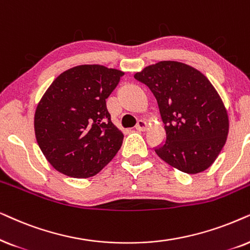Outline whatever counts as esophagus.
I'll return each mask as SVG.
<instances>
[{
	"label": "esophagus",
	"mask_w": 250,
	"mask_h": 250,
	"mask_svg": "<svg viewBox=\"0 0 250 250\" xmlns=\"http://www.w3.org/2000/svg\"><path fill=\"white\" fill-rule=\"evenodd\" d=\"M146 127H147V125H146V122L144 121V120H138L137 125H136L135 128L137 129L138 131H145Z\"/></svg>",
	"instance_id": "1"
}]
</instances>
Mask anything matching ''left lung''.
Masks as SVG:
<instances>
[{
	"instance_id": "left-lung-1",
	"label": "left lung",
	"mask_w": 250,
	"mask_h": 250,
	"mask_svg": "<svg viewBox=\"0 0 250 250\" xmlns=\"http://www.w3.org/2000/svg\"><path fill=\"white\" fill-rule=\"evenodd\" d=\"M158 103L166 139L154 147L160 158L186 174L210 167L226 142L229 118L206 76L178 62H160L136 73Z\"/></svg>"
}]
</instances>
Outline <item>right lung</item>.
<instances>
[{
    "label": "right lung",
    "instance_id": "add662e5",
    "mask_svg": "<svg viewBox=\"0 0 250 250\" xmlns=\"http://www.w3.org/2000/svg\"><path fill=\"white\" fill-rule=\"evenodd\" d=\"M125 73L81 65L62 73L36 107L38 144L56 170L69 177L98 174L121 147L123 135L111 121L106 98Z\"/></svg>",
    "mask_w": 250,
    "mask_h": 250
}]
</instances>
